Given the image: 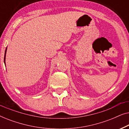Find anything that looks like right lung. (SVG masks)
Returning a JSON list of instances; mask_svg holds the SVG:
<instances>
[{
	"mask_svg": "<svg viewBox=\"0 0 129 129\" xmlns=\"http://www.w3.org/2000/svg\"><path fill=\"white\" fill-rule=\"evenodd\" d=\"M6 51H7V47H6V50H5V57H4V63H5V66H6V62H5V61H6Z\"/></svg>",
	"mask_w": 129,
	"mask_h": 129,
	"instance_id": "obj_1",
	"label": "right lung"
}]
</instances>
